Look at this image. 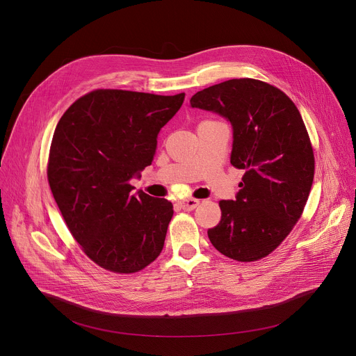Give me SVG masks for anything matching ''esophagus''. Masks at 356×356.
I'll use <instances>...</instances> for the list:
<instances>
[{
  "mask_svg": "<svg viewBox=\"0 0 356 356\" xmlns=\"http://www.w3.org/2000/svg\"><path fill=\"white\" fill-rule=\"evenodd\" d=\"M198 204H200V200H195V198H186V200H180L179 201L180 209H183L186 211L194 210Z\"/></svg>",
  "mask_w": 356,
  "mask_h": 356,
  "instance_id": "1",
  "label": "esophagus"
}]
</instances>
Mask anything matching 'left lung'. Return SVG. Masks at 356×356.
Segmentation results:
<instances>
[{"mask_svg":"<svg viewBox=\"0 0 356 356\" xmlns=\"http://www.w3.org/2000/svg\"><path fill=\"white\" fill-rule=\"evenodd\" d=\"M190 106L231 124V165L245 169L235 200L220 201L221 221L209 238L231 259L265 258L290 234L312 190L314 154L306 125L283 91L253 79L201 90Z\"/></svg>","mask_w":356,"mask_h":356,"instance_id":"1","label":"left lung"}]
</instances>
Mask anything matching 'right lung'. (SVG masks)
<instances>
[{
  "mask_svg": "<svg viewBox=\"0 0 356 356\" xmlns=\"http://www.w3.org/2000/svg\"><path fill=\"white\" fill-rule=\"evenodd\" d=\"M183 101L184 92L95 90L60 118L50 145L49 186L72 235L98 266L135 273L161 255L173 206L132 193L131 179L152 165L158 135Z\"/></svg>",
  "mask_w": 356,
  "mask_h": 356,
  "instance_id": "right-lung-1",
  "label": "right lung"
}]
</instances>
